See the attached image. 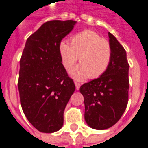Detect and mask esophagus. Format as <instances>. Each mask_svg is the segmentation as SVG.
<instances>
[{
  "instance_id": "34e87169",
  "label": "esophagus",
  "mask_w": 148,
  "mask_h": 148,
  "mask_svg": "<svg viewBox=\"0 0 148 148\" xmlns=\"http://www.w3.org/2000/svg\"><path fill=\"white\" fill-rule=\"evenodd\" d=\"M75 85H76V90H79V89H80V83H79V82H77V81H75Z\"/></svg>"
}]
</instances>
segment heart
<instances>
[{"label":"heart","mask_w":148,"mask_h":148,"mask_svg":"<svg viewBox=\"0 0 148 148\" xmlns=\"http://www.w3.org/2000/svg\"><path fill=\"white\" fill-rule=\"evenodd\" d=\"M59 53L67 71L72 69L79 57L80 65L71 72L76 80L98 78L106 72L112 60L110 43L93 30H84L73 35L70 43L61 41Z\"/></svg>","instance_id":"heart-1"}]
</instances>
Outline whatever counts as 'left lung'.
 Returning <instances> with one entry per match:
<instances>
[{
    "instance_id": "1",
    "label": "left lung",
    "mask_w": 148,
    "mask_h": 148,
    "mask_svg": "<svg viewBox=\"0 0 148 148\" xmlns=\"http://www.w3.org/2000/svg\"><path fill=\"white\" fill-rule=\"evenodd\" d=\"M112 60L106 72L80 88L84 96V119L93 129L106 130L119 122L129 97V64L127 52L109 32Z\"/></svg>"
}]
</instances>
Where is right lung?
Here are the masks:
<instances>
[{
  "label": "right lung",
  "mask_w": 148,
  "mask_h": 148,
  "mask_svg": "<svg viewBox=\"0 0 148 148\" xmlns=\"http://www.w3.org/2000/svg\"><path fill=\"white\" fill-rule=\"evenodd\" d=\"M75 24L72 20L45 22L27 38L20 59L21 108L31 125L43 133L63 127L64 109L76 89L59 53L60 42Z\"/></svg>",
  "instance_id": "obj_1"
}]
</instances>
